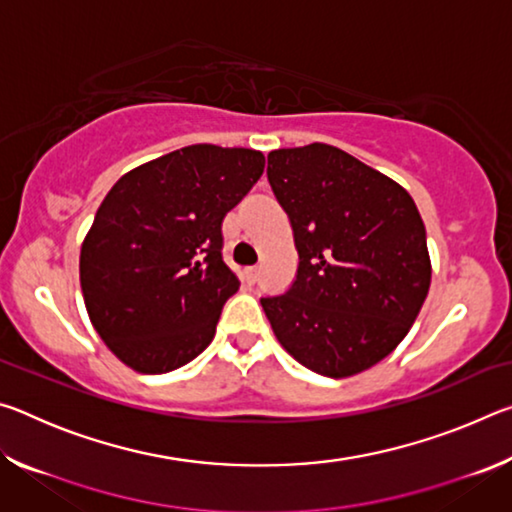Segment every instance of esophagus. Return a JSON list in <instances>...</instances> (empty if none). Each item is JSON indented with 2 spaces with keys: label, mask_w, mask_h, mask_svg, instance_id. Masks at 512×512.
I'll list each match as a JSON object with an SVG mask.
<instances>
[{
  "label": "esophagus",
  "mask_w": 512,
  "mask_h": 512,
  "mask_svg": "<svg viewBox=\"0 0 512 512\" xmlns=\"http://www.w3.org/2000/svg\"><path fill=\"white\" fill-rule=\"evenodd\" d=\"M257 277H259V266H248L246 268V282L248 284H255Z\"/></svg>",
  "instance_id": "obj_1"
}]
</instances>
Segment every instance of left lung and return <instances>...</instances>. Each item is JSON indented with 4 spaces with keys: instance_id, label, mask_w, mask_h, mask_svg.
<instances>
[{
    "instance_id": "1",
    "label": "left lung",
    "mask_w": 512,
    "mask_h": 512,
    "mask_svg": "<svg viewBox=\"0 0 512 512\" xmlns=\"http://www.w3.org/2000/svg\"><path fill=\"white\" fill-rule=\"evenodd\" d=\"M268 183L287 212L298 271L262 307L302 366L350 377L400 343L429 293L427 230L406 189L336 146L268 153Z\"/></svg>"
}]
</instances>
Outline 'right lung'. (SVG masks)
Segmentation results:
<instances>
[{"label": "right lung", "instance_id": "add662e5", "mask_svg": "<svg viewBox=\"0 0 512 512\" xmlns=\"http://www.w3.org/2000/svg\"><path fill=\"white\" fill-rule=\"evenodd\" d=\"M264 173L253 149L192 144L121 176L81 248L94 329L144 375L196 359L212 343L239 277L223 262V216Z\"/></svg>", "mask_w": 512, "mask_h": 512}]
</instances>
